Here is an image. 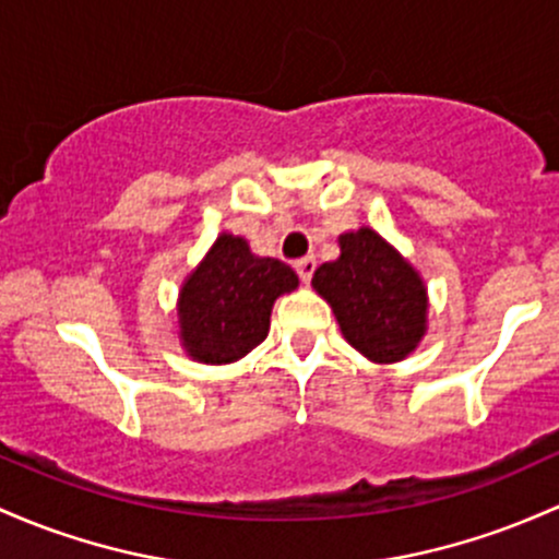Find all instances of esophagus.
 Here are the masks:
<instances>
[{
	"mask_svg": "<svg viewBox=\"0 0 559 559\" xmlns=\"http://www.w3.org/2000/svg\"><path fill=\"white\" fill-rule=\"evenodd\" d=\"M294 270H297V275L302 278V284H310L312 273H316V257H302V260L294 262Z\"/></svg>",
	"mask_w": 559,
	"mask_h": 559,
	"instance_id": "34e87169",
	"label": "esophagus"
}]
</instances>
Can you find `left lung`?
<instances>
[{
    "label": "left lung",
    "mask_w": 559,
    "mask_h": 559,
    "mask_svg": "<svg viewBox=\"0 0 559 559\" xmlns=\"http://www.w3.org/2000/svg\"><path fill=\"white\" fill-rule=\"evenodd\" d=\"M342 336L371 364H401L427 334V284L388 238L364 225L340 236V257L312 275Z\"/></svg>",
    "instance_id": "obj_1"
}]
</instances>
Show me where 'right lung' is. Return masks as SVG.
I'll use <instances>...</instances> for the list:
<instances>
[{
	"mask_svg": "<svg viewBox=\"0 0 559 559\" xmlns=\"http://www.w3.org/2000/svg\"><path fill=\"white\" fill-rule=\"evenodd\" d=\"M297 286L286 262L257 257L243 236L219 233L177 294L180 347L199 364H236L267 336L275 299Z\"/></svg>",
	"mask_w": 559,
	"mask_h": 559,
	"instance_id": "1",
	"label": "right lung"
}]
</instances>
